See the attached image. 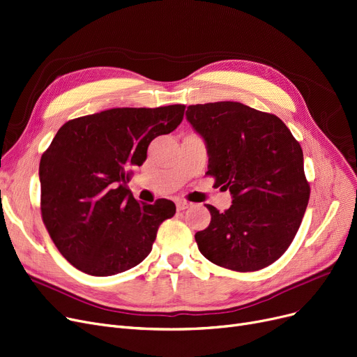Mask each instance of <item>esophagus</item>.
Wrapping results in <instances>:
<instances>
[{
	"mask_svg": "<svg viewBox=\"0 0 357 357\" xmlns=\"http://www.w3.org/2000/svg\"><path fill=\"white\" fill-rule=\"evenodd\" d=\"M188 207H191V203H188V201H183V199L176 201V208L178 210H185V208H188Z\"/></svg>",
	"mask_w": 357,
	"mask_h": 357,
	"instance_id": "1",
	"label": "esophagus"
}]
</instances>
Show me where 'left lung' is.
<instances>
[{
  "label": "left lung",
  "instance_id": "8db88e82",
  "mask_svg": "<svg viewBox=\"0 0 357 357\" xmlns=\"http://www.w3.org/2000/svg\"><path fill=\"white\" fill-rule=\"evenodd\" d=\"M187 119L207 146L206 175L231 195L225 213L207 204L199 252L234 271L268 267L296 236L311 194L301 144L280 118L239 102L191 105Z\"/></svg>",
  "mask_w": 357,
  "mask_h": 357
}]
</instances>
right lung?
I'll return each instance as SVG.
<instances>
[{"instance_id": "add662e5", "label": "right lung", "mask_w": 357, "mask_h": 357, "mask_svg": "<svg viewBox=\"0 0 357 357\" xmlns=\"http://www.w3.org/2000/svg\"><path fill=\"white\" fill-rule=\"evenodd\" d=\"M183 105L115 107L71 119L40 159V211L71 266L90 275L127 271L150 254L159 226L176 211L170 199L138 203L127 188L154 138L172 132Z\"/></svg>"}]
</instances>
